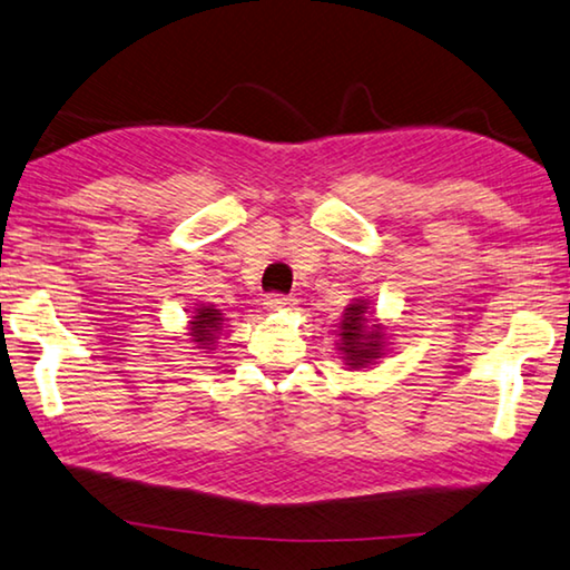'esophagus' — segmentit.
<instances>
[{"label": "esophagus", "instance_id": "obj_1", "mask_svg": "<svg viewBox=\"0 0 570 570\" xmlns=\"http://www.w3.org/2000/svg\"><path fill=\"white\" fill-rule=\"evenodd\" d=\"M265 305L269 307V311H291V307L295 305V301H293V297H287V295L269 293V295L265 297Z\"/></svg>", "mask_w": 570, "mask_h": 570}]
</instances>
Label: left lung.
Wrapping results in <instances>:
<instances>
[{"label": "left lung", "mask_w": 570, "mask_h": 570, "mask_svg": "<svg viewBox=\"0 0 570 570\" xmlns=\"http://www.w3.org/2000/svg\"><path fill=\"white\" fill-rule=\"evenodd\" d=\"M368 303L356 301L346 307L341 321V351L343 358L351 368H366L371 361L381 356L384 348V328L381 325H368Z\"/></svg>", "instance_id": "left-lung-1"}]
</instances>
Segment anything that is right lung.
<instances>
[{
  "label": "right lung",
  "mask_w": 570,
  "mask_h": 570,
  "mask_svg": "<svg viewBox=\"0 0 570 570\" xmlns=\"http://www.w3.org/2000/svg\"><path fill=\"white\" fill-rule=\"evenodd\" d=\"M222 313L217 307H197L191 315V341L197 343L199 348H209L214 346V341H217V333L222 331Z\"/></svg>",
  "instance_id": "obj_1"
}]
</instances>
